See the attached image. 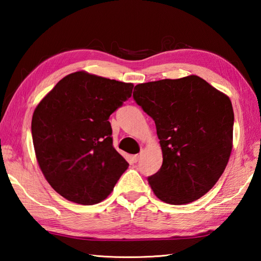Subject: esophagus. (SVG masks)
<instances>
[{
	"label": "esophagus",
	"mask_w": 261,
	"mask_h": 261,
	"mask_svg": "<svg viewBox=\"0 0 261 261\" xmlns=\"http://www.w3.org/2000/svg\"><path fill=\"white\" fill-rule=\"evenodd\" d=\"M140 159V154H136V155H134V160L135 162H137Z\"/></svg>",
	"instance_id": "esophagus-1"
}]
</instances>
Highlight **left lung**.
I'll list each match as a JSON object with an SVG mask.
<instances>
[{
    "label": "left lung",
    "mask_w": 261,
    "mask_h": 261,
    "mask_svg": "<svg viewBox=\"0 0 261 261\" xmlns=\"http://www.w3.org/2000/svg\"><path fill=\"white\" fill-rule=\"evenodd\" d=\"M135 90L136 102L155 122L162 149L160 170L148 177L154 194L171 205L199 199L230 158V99L194 74L138 84Z\"/></svg>",
    "instance_id": "left-lung-1"
}]
</instances>
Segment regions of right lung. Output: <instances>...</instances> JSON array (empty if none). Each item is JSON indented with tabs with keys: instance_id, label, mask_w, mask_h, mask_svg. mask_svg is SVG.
<instances>
[{
	"instance_id": "1",
	"label": "right lung",
	"mask_w": 261,
	"mask_h": 261,
	"mask_svg": "<svg viewBox=\"0 0 261 261\" xmlns=\"http://www.w3.org/2000/svg\"><path fill=\"white\" fill-rule=\"evenodd\" d=\"M134 84L86 71L70 73L43 98L32 117L35 156L62 197L81 205L106 199L129 163L113 146L110 115Z\"/></svg>"
}]
</instances>
